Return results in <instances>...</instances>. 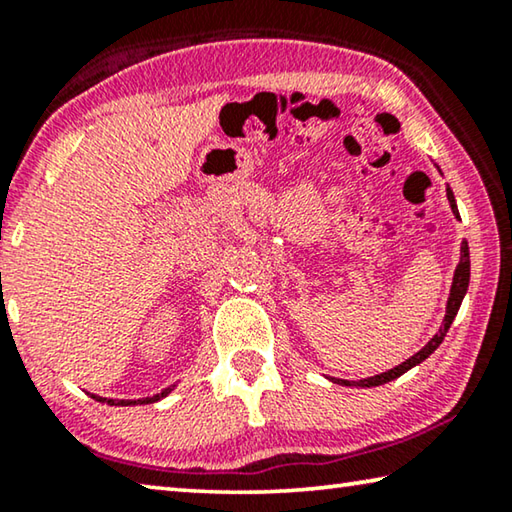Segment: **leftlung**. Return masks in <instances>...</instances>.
Here are the masks:
<instances>
[{
    "instance_id": "8db88e82",
    "label": "left lung",
    "mask_w": 512,
    "mask_h": 512,
    "mask_svg": "<svg viewBox=\"0 0 512 512\" xmlns=\"http://www.w3.org/2000/svg\"><path fill=\"white\" fill-rule=\"evenodd\" d=\"M446 198L451 202V209L453 214H458V207H456V198H453V191L446 189ZM467 287H469V248H467V241H462V248H460V262L456 266V273H453V285H451V294H449V303H446V314H444V323L437 335L428 342L424 348H421L419 353L412 355L410 360H405L399 367L389 369L385 373H380V376H373V378H364V380H335L339 385H355V387H376V385H385L389 380L399 378L401 373H405L412 367H417L419 362H424L428 355H431L437 346L442 344V339L446 337V332L451 328V321L456 319V314L460 310V303L462 298L467 294Z\"/></svg>"
}]
</instances>
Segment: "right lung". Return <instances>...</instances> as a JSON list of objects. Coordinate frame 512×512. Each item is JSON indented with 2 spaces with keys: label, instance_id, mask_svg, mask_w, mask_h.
Returning <instances> with one entry per match:
<instances>
[{
  "label": "right lung",
  "instance_id": "add662e5",
  "mask_svg": "<svg viewBox=\"0 0 512 512\" xmlns=\"http://www.w3.org/2000/svg\"><path fill=\"white\" fill-rule=\"evenodd\" d=\"M170 389L173 387H166L164 392L161 394H154V396H148V399H139V401H116V399H102V396H95V394H91L95 401H102V403H109V405H139V403H154V401H159V399H164L166 394H170Z\"/></svg>",
  "mask_w": 512,
  "mask_h": 512
}]
</instances>
